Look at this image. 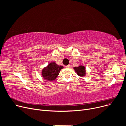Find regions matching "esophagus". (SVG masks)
Listing matches in <instances>:
<instances>
[{
	"label": "esophagus",
	"instance_id": "esophagus-1",
	"mask_svg": "<svg viewBox=\"0 0 126 126\" xmlns=\"http://www.w3.org/2000/svg\"><path fill=\"white\" fill-rule=\"evenodd\" d=\"M65 67H66V68H70V64H69V65H67V66H66Z\"/></svg>",
	"mask_w": 126,
	"mask_h": 126
}]
</instances>
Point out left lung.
I'll list each match as a JSON object with an SVG mask.
<instances>
[{"label": "left lung", "mask_w": 126, "mask_h": 126, "mask_svg": "<svg viewBox=\"0 0 126 126\" xmlns=\"http://www.w3.org/2000/svg\"><path fill=\"white\" fill-rule=\"evenodd\" d=\"M74 69L78 75L80 77H83L85 75V68L83 66H79V67H75Z\"/></svg>", "instance_id": "left-lung-1"}]
</instances>
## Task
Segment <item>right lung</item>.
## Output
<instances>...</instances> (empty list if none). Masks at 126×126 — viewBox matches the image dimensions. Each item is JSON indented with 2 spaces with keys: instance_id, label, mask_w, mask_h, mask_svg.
<instances>
[{
  "instance_id": "1",
  "label": "right lung",
  "mask_w": 126,
  "mask_h": 126,
  "mask_svg": "<svg viewBox=\"0 0 126 126\" xmlns=\"http://www.w3.org/2000/svg\"><path fill=\"white\" fill-rule=\"evenodd\" d=\"M62 66L58 65L55 62L50 63L42 70V76L44 79L48 81L55 80L60 71L63 68Z\"/></svg>"
}]
</instances>
